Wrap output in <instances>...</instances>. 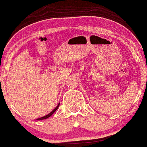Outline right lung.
<instances>
[{"mask_svg": "<svg viewBox=\"0 0 147 147\" xmlns=\"http://www.w3.org/2000/svg\"><path fill=\"white\" fill-rule=\"evenodd\" d=\"M59 103L58 104V105L57 106V107H55V109H53V110L52 112H51V113H49V114H47V115H46V116H43V117H41V118H38V119H37V120H39V121H40V120H44V119H46V118H49V117H50L51 116H52V115L54 114V112H55V111L57 110V109L58 107H59Z\"/></svg>", "mask_w": 147, "mask_h": 147, "instance_id": "1", "label": "right lung"}]
</instances>
